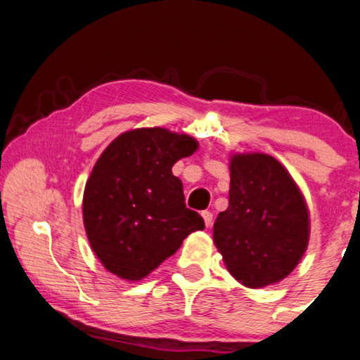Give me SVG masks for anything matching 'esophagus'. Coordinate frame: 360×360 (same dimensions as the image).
Returning a JSON list of instances; mask_svg holds the SVG:
<instances>
[{
    "instance_id": "esophagus-1",
    "label": "esophagus",
    "mask_w": 360,
    "mask_h": 360,
    "mask_svg": "<svg viewBox=\"0 0 360 360\" xmlns=\"http://www.w3.org/2000/svg\"><path fill=\"white\" fill-rule=\"evenodd\" d=\"M201 216H202V219H205L206 227H211V224H212V212L211 211H202Z\"/></svg>"
}]
</instances>
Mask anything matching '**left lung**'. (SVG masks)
<instances>
[{
  "label": "left lung",
  "mask_w": 360,
  "mask_h": 360,
  "mask_svg": "<svg viewBox=\"0 0 360 360\" xmlns=\"http://www.w3.org/2000/svg\"><path fill=\"white\" fill-rule=\"evenodd\" d=\"M229 169V207L212 229L216 247L229 273L247 288L279 283L309 245L304 196L284 165L268 154H233Z\"/></svg>",
  "instance_id": "8db88e82"
}]
</instances>
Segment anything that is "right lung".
I'll use <instances>...</instances> for the list:
<instances>
[{"label":"right lung","instance_id":"add662e5","mask_svg":"<svg viewBox=\"0 0 360 360\" xmlns=\"http://www.w3.org/2000/svg\"><path fill=\"white\" fill-rule=\"evenodd\" d=\"M198 141L165 128L120 134L94 165L84 188L87 238L110 273L141 281L172 257L205 221L185 205L181 180L172 174Z\"/></svg>","mask_w":360,"mask_h":360}]
</instances>
